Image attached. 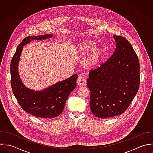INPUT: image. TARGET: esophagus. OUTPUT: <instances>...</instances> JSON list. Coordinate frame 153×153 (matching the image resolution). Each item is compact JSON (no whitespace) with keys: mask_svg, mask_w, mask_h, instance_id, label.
I'll return each mask as SVG.
<instances>
[{"mask_svg":"<svg viewBox=\"0 0 153 153\" xmlns=\"http://www.w3.org/2000/svg\"><path fill=\"white\" fill-rule=\"evenodd\" d=\"M77 83L80 86H83L86 85V81L83 77L80 76V77H79L78 79H77Z\"/></svg>","mask_w":153,"mask_h":153,"instance_id":"1","label":"esophagus"}]
</instances>
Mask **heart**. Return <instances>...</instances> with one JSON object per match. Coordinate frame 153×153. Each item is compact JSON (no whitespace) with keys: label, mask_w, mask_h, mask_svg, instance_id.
<instances>
[{"label":"heart","mask_w":153,"mask_h":153,"mask_svg":"<svg viewBox=\"0 0 153 153\" xmlns=\"http://www.w3.org/2000/svg\"><path fill=\"white\" fill-rule=\"evenodd\" d=\"M95 43L92 40H85L79 42L73 48V52L76 55H83L90 51L83 61V65L86 68H92L100 62L103 50L100 47H94Z\"/></svg>","instance_id":"1"}]
</instances>
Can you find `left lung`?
Here are the masks:
<instances>
[{
  "label": "left lung",
  "mask_w": 153,
  "mask_h": 153,
  "mask_svg": "<svg viewBox=\"0 0 153 153\" xmlns=\"http://www.w3.org/2000/svg\"><path fill=\"white\" fill-rule=\"evenodd\" d=\"M113 54L89 73L87 86L91 92L90 108L96 117L105 119L123 113L130 105L140 84V62L131 44L114 36Z\"/></svg>",
  "instance_id": "1"
}]
</instances>
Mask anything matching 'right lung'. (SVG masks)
<instances>
[{"instance_id": "add662e5", "label": "right lung", "mask_w": 153, "mask_h": 153, "mask_svg": "<svg viewBox=\"0 0 153 153\" xmlns=\"http://www.w3.org/2000/svg\"><path fill=\"white\" fill-rule=\"evenodd\" d=\"M51 34L28 36L19 44L10 62V85L13 94L21 107L27 113L41 118H54L64 110L66 100L76 88L78 75L74 74L42 91L27 88L19 77L18 64L22 46L31 40H42L52 37Z\"/></svg>"}]
</instances>
